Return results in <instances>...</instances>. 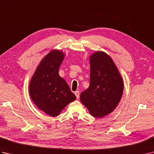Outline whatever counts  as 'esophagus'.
<instances>
[{
    "mask_svg": "<svg viewBox=\"0 0 154 154\" xmlns=\"http://www.w3.org/2000/svg\"><path fill=\"white\" fill-rule=\"evenodd\" d=\"M74 93H75V96H76L77 99H79V95H80L79 91H76Z\"/></svg>",
    "mask_w": 154,
    "mask_h": 154,
    "instance_id": "esophagus-1",
    "label": "esophagus"
}]
</instances>
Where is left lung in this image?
Segmentation results:
<instances>
[{
    "instance_id": "1",
    "label": "left lung",
    "mask_w": 154,
    "mask_h": 154,
    "mask_svg": "<svg viewBox=\"0 0 154 154\" xmlns=\"http://www.w3.org/2000/svg\"><path fill=\"white\" fill-rule=\"evenodd\" d=\"M90 85L81 93L80 100L91 115L102 118L116 109L122 98L124 82L110 55L97 51L89 57Z\"/></svg>"
}]
</instances>
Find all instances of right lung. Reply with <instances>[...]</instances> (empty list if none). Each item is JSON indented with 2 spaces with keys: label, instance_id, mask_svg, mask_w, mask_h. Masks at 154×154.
Returning <instances> with one entry per match:
<instances>
[{
  "label": "right lung",
  "instance_id": "1",
  "mask_svg": "<svg viewBox=\"0 0 154 154\" xmlns=\"http://www.w3.org/2000/svg\"><path fill=\"white\" fill-rule=\"evenodd\" d=\"M65 54L52 50L42 59L29 83L31 99L39 109L57 116L69 103L76 99L66 81L59 75Z\"/></svg>",
  "mask_w": 154,
  "mask_h": 154
}]
</instances>
